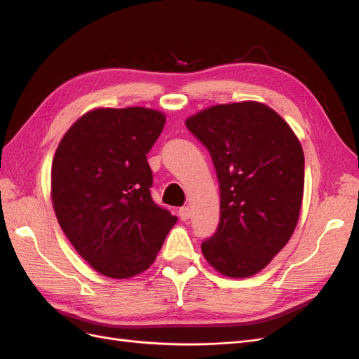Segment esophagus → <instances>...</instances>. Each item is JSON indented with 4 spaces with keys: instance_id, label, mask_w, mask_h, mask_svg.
<instances>
[{
    "instance_id": "obj_1",
    "label": "esophagus",
    "mask_w": 359,
    "mask_h": 359,
    "mask_svg": "<svg viewBox=\"0 0 359 359\" xmlns=\"http://www.w3.org/2000/svg\"><path fill=\"white\" fill-rule=\"evenodd\" d=\"M178 215H180V219H181L182 222H186V220L190 219L191 211H190L189 206H181V208L178 210Z\"/></svg>"
}]
</instances>
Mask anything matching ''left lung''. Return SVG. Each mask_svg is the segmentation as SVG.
I'll list each match as a JSON object with an SVG mask.
<instances>
[{"label":"left lung","mask_w":359,"mask_h":359,"mask_svg":"<svg viewBox=\"0 0 359 359\" xmlns=\"http://www.w3.org/2000/svg\"><path fill=\"white\" fill-rule=\"evenodd\" d=\"M186 126L210 151L220 186V222L202 253L223 276H253L287 244L298 223L299 140L283 118L257 102L217 104Z\"/></svg>","instance_id":"left-lung-1"}]
</instances>
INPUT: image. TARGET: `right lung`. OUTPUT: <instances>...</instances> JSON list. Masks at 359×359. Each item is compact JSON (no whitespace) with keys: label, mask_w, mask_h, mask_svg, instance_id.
<instances>
[{"label":"right lung","mask_w":359,"mask_h":359,"mask_svg":"<svg viewBox=\"0 0 359 359\" xmlns=\"http://www.w3.org/2000/svg\"><path fill=\"white\" fill-rule=\"evenodd\" d=\"M166 118L147 107L95 109L64 135L52 163L58 223L100 274L128 278L145 271L177 217L151 198L147 154Z\"/></svg>","instance_id":"1"}]
</instances>
